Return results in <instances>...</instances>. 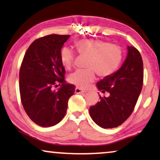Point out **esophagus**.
Segmentation results:
<instances>
[{
    "instance_id": "obj_1",
    "label": "esophagus",
    "mask_w": 160,
    "mask_h": 160,
    "mask_svg": "<svg viewBox=\"0 0 160 160\" xmlns=\"http://www.w3.org/2000/svg\"><path fill=\"white\" fill-rule=\"evenodd\" d=\"M85 92L86 90L81 89L79 88H76V89H75V92H76V93H81V92Z\"/></svg>"
}]
</instances>
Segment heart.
<instances>
[{"mask_svg":"<svg viewBox=\"0 0 160 160\" xmlns=\"http://www.w3.org/2000/svg\"><path fill=\"white\" fill-rule=\"evenodd\" d=\"M77 52L89 56L85 70H77L68 76L70 83L78 88H85L96 78V72L101 77L113 74L121 64L123 52L122 48L107 41L83 39L75 43ZM61 62L65 68L70 70L75 61V53L68 47H64L60 53Z\"/></svg>","mask_w":160,"mask_h":160,"instance_id":"obj_1","label":"heart"}]
</instances>
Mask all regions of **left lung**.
<instances>
[{
	"label": "left lung",
	"instance_id": "1",
	"mask_svg": "<svg viewBox=\"0 0 160 160\" xmlns=\"http://www.w3.org/2000/svg\"><path fill=\"white\" fill-rule=\"evenodd\" d=\"M128 50L122 68L96 84L103 93H110L108 97L100 96V101L90 108V117L101 128H116L127 120L142 88V58L134 47H128Z\"/></svg>",
	"mask_w": 160,
	"mask_h": 160
}]
</instances>
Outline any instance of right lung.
I'll use <instances>...</instances> for the list:
<instances>
[{
	"label": "right lung",
	"mask_w": 160,
	"mask_h": 160,
	"mask_svg": "<svg viewBox=\"0 0 160 160\" xmlns=\"http://www.w3.org/2000/svg\"><path fill=\"white\" fill-rule=\"evenodd\" d=\"M70 35H49L35 40L27 49L19 72L23 109L33 122L51 127L62 120L75 85L67 84L60 53ZM58 85L62 87L54 90Z\"/></svg>",
	"instance_id": "right-lung-1"
}]
</instances>
